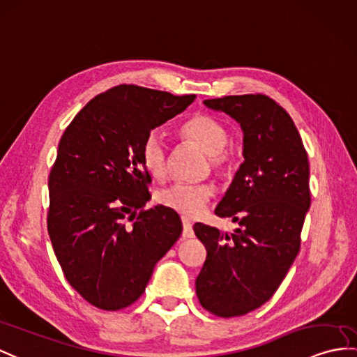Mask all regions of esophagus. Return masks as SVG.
Wrapping results in <instances>:
<instances>
[{
  "mask_svg": "<svg viewBox=\"0 0 357 357\" xmlns=\"http://www.w3.org/2000/svg\"><path fill=\"white\" fill-rule=\"evenodd\" d=\"M181 224H183V238H192L194 236V229H192V221L186 216H181Z\"/></svg>",
  "mask_w": 357,
  "mask_h": 357,
  "instance_id": "1",
  "label": "esophagus"
}]
</instances>
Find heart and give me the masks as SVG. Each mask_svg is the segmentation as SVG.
Here are the masks:
<instances>
[{
    "label": "heart",
    "instance_id": "obj_1",
    "mask_svg": "<svg viewBox=\"0 0 357 357\" xmlns=\"http://www.w3.org/2000/svg\"><path fill=\"white\" fill-rule=\"evenodd\" d=\"M180 135L186 141L197 144L207 154L208 163L215 172L224 174L231 167L234 154L229 144V130L218 119L208 115L190 116L180 127ZM142 167L151 177L159 178L167 171L168 146L163 135L159 130H151L145 136L139 150ZM213 195V186L211 183H186L176 181L169 186L160 189L155 194L158 203L172 208L185 216H197L204 211L208 199Z\"/></svg>",
    "mask_w": 357,
    "mask_h": 357
}]
</instances>
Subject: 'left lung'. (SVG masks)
<instances>
[{
	"label": "left lung",
	"instance_id": "1",
	"mask_svg": "<svg viewBox=\"0 0 357 357\" xmlns=\"http://www.w3.org/2000/svg\"><path fill=\"white\" fill-rule=\"evenodd\" d=\"M204 104L241 124L245 160L215 208L239 229L227 234L194 225L207 251L195 291L211 314L242 317L273 297L298 255L310 206L309 160L289 113L266 95H230Z\"/></svg>",
	"mask_w": 357,
	"mask_h": 357
}]
</instances>
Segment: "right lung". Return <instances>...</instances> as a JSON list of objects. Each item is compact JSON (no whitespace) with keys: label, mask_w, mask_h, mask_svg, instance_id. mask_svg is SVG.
Masks as SVG:
<instances>
[{"label":"right lung","mask_w":357,"mask_h":357,"mask_svg":"<svg viewBox=\"0 0 357 357\" xmlns=\"http://www.w3.org/2000/svg\"><path fill=\"white\" fill-rule=\"evenodd\" d=\"M194 100L119 84L86 104L60 139L48 178V234L66 280L95 307L133 304L180 238L176 212L145 208L151 177L139 150Z\"/></svg>","instance_id":"right-lung-1"}]
</instances>
